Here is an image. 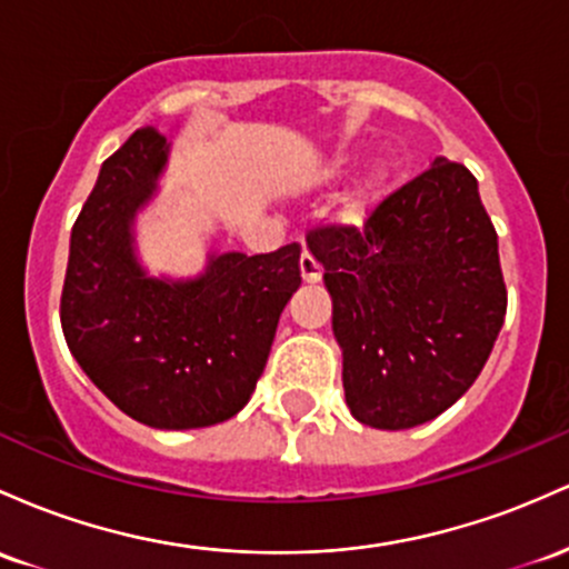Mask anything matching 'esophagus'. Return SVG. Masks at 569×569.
Returning a JSON list of instances; mask_svg holds the SVG:
<instances>
[{
  "label": "esophagus",
  "mask_w": 569,
  "mask_h": 569,
  "mask_svg": "<svg viewBox=\"0 0 569 569\" xmlns=\"http://www.w3.org/2000/svg\"><path fill=\"white\" fill-rule=\"evenodd\" d=\"M301 277H303V282H311V284L322 279V266L317 263L315 254L311 252L301 254Z\"/></svg>",
  "instance_id": "obj_1"
}]
</instances>
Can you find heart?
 Wrapping results in <instances>:
<instances>
[{
  "label": "heart",
  "instance_id": "1",
  "mask_svg": "<svg viewBox=\"0 0 569 569\" xmlns=\"http://www.w3.org/2000/svg\"><path fill=\"white\" fill-rule=\"evenodd\" d=\"M385 184H387V171L385 169H373V171H370L366 180H362L360 190H357L352 199H349L347 212L352 214V217L366 214L368 209L381 199V193H385Z\"/></svg>",
  "mask_w": 569,
  "mask_h": 569
}]
</instances>
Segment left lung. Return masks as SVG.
Segmentation results:
<instances>
[{
    "instance_id": "obj_1",
    "label": "left lung",
    "mask_w": 569,
    "mask_h": 569,
    "mask_svg": "<svg viewBox=\"0 0 569 569\" xmlns=\"http://www.w3.org/2000/svg\"><path fill=\"white\" fill-rule=\"evenodd\" d=\"M333 298L357 422L408 430L455 406L487 366L508 292L476 177L436 158L357 226L306 233Z\"/></svg>"
}]
</instances>
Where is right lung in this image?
<instances>
[{
	"label": "right lung",
	"instance_id": "add662e5",
	"mask_svg": "<svg viewBox=\"0 0 569 569\" xmlns=\"http://www.w3.org/2000/svg\"><path fill=\"white\" fill-rule=\"evenodd\" d=\"M166 152L161 131L139 129L101 163L69 241L61 328L120 411L158 430H193L226 422L252 398L279 315L301 284V244L212 254L188 282L147 277L131 226Z\"/></svg>",
	"mask_w": 569,
	"mask_h": 569
}]
</instances>
